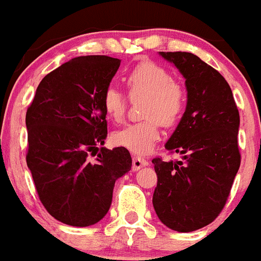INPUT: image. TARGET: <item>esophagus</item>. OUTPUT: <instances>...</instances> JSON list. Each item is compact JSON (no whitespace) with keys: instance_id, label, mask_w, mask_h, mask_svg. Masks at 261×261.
Here are the masks:
<instances>
[{"instance_id":"esophagus-1","label":"esophagus","mask_w":261,"mask_h":261,"mask_svg":"<svg viewBox=\"0 0 261 261\" xmlns=\"http://www.w3.org/2000/svg\"><path fill=\"white\" fill-rule=\"evenodd\" d=\"M147 165H148V161H147L146 159H142V157H139V156L133 157V170L134 171L139 170L141 167L147 166Z\"/></svg>"}]
</instances>
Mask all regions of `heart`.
I'll use <instances>...</instances> for the list:
<instances>
[{
  "label": "heart",
  "mask_w": 261,
  "mask_h": 261,
  "mask_svg": "<svg viewBox=\"0 0 261 261\" xmlns=\"http://www.w3.org/2000/svg\"><path fill=\"white\" fill-rule=\"evenodd\" d=\"M130 99L146 97L143 122L132 123L113 133L115 146L134 154H147L161 138L160 123L174 127L182 118L188 105V91L174 81L171 72L151 61L134 66L124 76ZM128 97L115 87H108L102 96V108L110 119L120 122L127 110Z\"/></svg>",
  "instance_id": "b5f03b06"
}]
</instances>
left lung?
I'll use <instances>...</instances> for the list:
<instances>
[{
  "label": "left lung",
  "instance_id": "left-lung-1",
  "mask_svg": "<svg viewBox=\"0 0 261 261\" xmlns=\"http://www.w3.org/2000/svg\"><path fill=\"white\" fill-rule=\"evenodd\" d=\"M185 77L188 105L166 143L180 161L152 160L157 174L153 208L160 221L179 232L212 223L223 210L241 164L240 114L221 73L188 51H160Z\"/></svg>",
  "mask_w": 261,
  "mask_h": 261
}]
</instances>
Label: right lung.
<instances>
[{"label":"right lung","instance_id":"1","mask_svg":"<svg viewBox=\"0 0 261 261\" xmlns=\"http://www.w3.org/2000/svg\"><path fill=\"white\" fill-rule=\"evenodd\" d=\"M120 66L108 56L66 62L40 81L27 112V164L46 212L76 227L104 218L118 177L132 167L128 149H108L102 96Z\"/></svg>","mask_w":261,"mask_h":261}]
</instances>
